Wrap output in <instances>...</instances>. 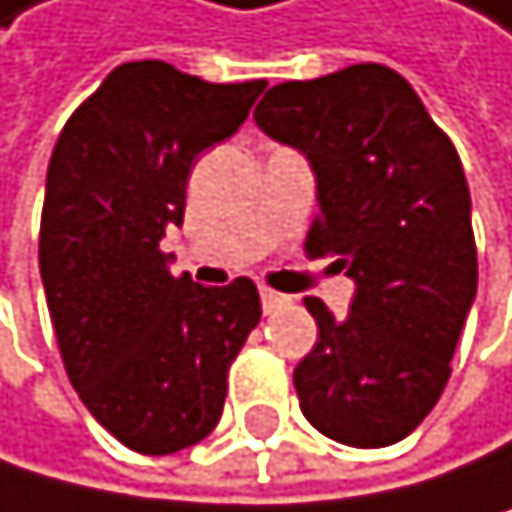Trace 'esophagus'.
Instances as JSON below:
<instances>
[{"mask_svg":"<svg viewBox=\"0 0 512 512\" xmlns=\"http://www.w3.org/2000/svg\"><path fill=\"white\" fill-rule=\"evenodd\" d=\"M261 306H264V312L270 315V312H277V309H283V306H290V296L274 293V290H261Z\"/></svg>","mask_w":512,"mask_h":512,"instance_id":"obj_1","label":"esophagus"}]
</instances>
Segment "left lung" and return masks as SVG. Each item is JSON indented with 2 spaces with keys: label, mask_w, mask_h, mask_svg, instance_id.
Returning a JSON list of instances; mask_svg holds the SVG:
<instances>
[{
  "label": "left lung",
  "mask_w": 512,
  "mask_h": 512,
  "mask_svg": "<svg viewBox=\"0 0 512 512\" xmlns=\"http://www.w3.org/2000/svg\"><path fill=\"white\" fill-rule=\"evenodd\" d=\"M254 123L306 155L318 191L306 251L337 254L357 286L347 318L306 299L318 341L293 373L299 408L344 446H392L440 401L478 293L459 152L379 63L274 85Z\"/></svg>",
  "instance_id": "1"
}]
</instances>
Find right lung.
Instances as JSON below:
<instances>
[{
    "label": "right lung",
    "instance_id": "obj_1",
    "mask_svg": "<svg viewBox=\"0 0 512 512\" xmlns=\"http://www.w3.org/2000/svg\"><path fill=\"white\" fill-rule=\"evenodd\" d=\"M267 88L213 85L162 60L123 63L66 120L40 216V280L72 389L143 456L210 436L229 366L261 321L258 286L168 270L194 159L245 123Z\"/></svg>",
    "mask_w": 512,
    "mask_h": 512
}]
</instances>
